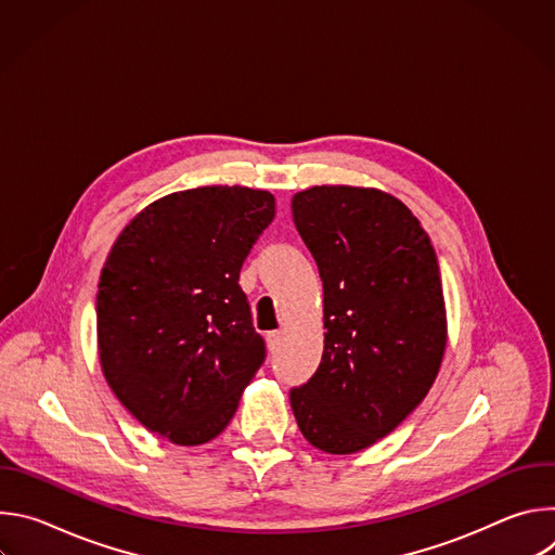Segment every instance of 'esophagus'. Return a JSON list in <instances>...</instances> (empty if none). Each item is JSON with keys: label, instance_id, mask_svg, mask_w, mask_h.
Instances as JSON below:
<instances>
[{"label": "esophagus", "instance_id": "1", "mask_svg": "<svg viewBox=\"0 0 555 555\" xmlns=\"http://www.w3.org/2000/svg\"><path fill=\"white\" fill-rule=\"evenodd\" d=\"M266 338H268V347H270V351H272V353H276V351L281 349L283 334H281V332H270Z\"/></svg>", "mask_w": 555, "mask_h": 555}]
</instances>
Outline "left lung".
Returning <instances> with one entry per match:
<instances>
[{
	"label": "left lung",
	"instance_id": "left-lung-1",
	"mask_svg": "<svg viewBox=\"0 0 555 555\" xmlns=\"http://www.w3.org/2000/svg\"><path fill=\"white\" fill-rule=\"evenodd\" d=\"M292 215L323 279L327 332L321 366L289 402L311 446L351 454L398 428L439 373V263L420 219L377 189L311 186Z\"/></svg>",
	"mask_w": 555,
	"mask_h": 555
}]
</instances>
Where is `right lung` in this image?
Here are the masks:
<instances>
[{
	"mask_svg": "<svg viewBox=\"0 0 555 555\" xmlns=\"http://www.w3.org/2000/svg\"><path fill=\"white\" fill-rule=\"evenodd\" d=\"M274 195L199 186L140 210L96 294L103 375L120 404L178 446L215 439L266 360L240 272Z\"/></svg>",
	"mask_w": 555,
	"mask_h": 555,
	"instance_id": "add662e5",
	"label": "right lung"
}]
</instances>
